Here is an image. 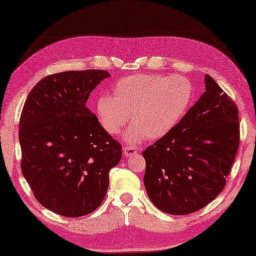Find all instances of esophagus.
I'll return each instance as SVG.
<instances>
[{
	"instance_id": "1",
	"label": "esophagus",
	"mask_w": 256,
	"mask_h": 256,
	"mask_svg": "<svg viewBox=\"0 0 256 256\" xmlns=\"http://www.w3.org/2000/svg\"><path fill=\"white\" fill-rule=\"evenodd\" d=\"M138 150H140L138 148H135V146H132V145H128L123 148V155L125 157H131L132 155L138 153Z\"/></svg>"
}]
</instances>
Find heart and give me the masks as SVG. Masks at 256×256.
Segmentation results:
<instances>
[{
	"mask_svg": "<svg viewBox=\"0 0 256 256\" xmlns=\"http://www.w3.org/2000/svg\"><path fill=\"white\" fill-rule=\"evenodd\" d=\"M112 96L101 94L96 113L103 130L116 135L130 121L124 136L136 145L144 138L165 136L187 113L194 98L192 81L184 76L135 74L118 80Z\"/></svg>",
	"mask_w": 256,
	"mask_h": 256,
	"instance_id": "1",
	"label": "heart"
}]
</instances>
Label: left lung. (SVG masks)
<instances>
[{"label": "left lung", "instance_id": "8db88e82", "mask_svg": "<svg viewBox=\"0 0 256 256\" xmlns=\"http://www.w3.org/2000/svg\"><path fill=\"white\" fill-rule=\"evenodd\" d=\"M206 92L172 131L143 152L152 202L170 214L202 209L226 186L240 143L236 104L209 74Z\"/></svg>", "mask_w": 256, "mask_h": 256}]
</instances>
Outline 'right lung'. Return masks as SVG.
Segmentation results:
<instances>
[{
    "mask_svg": "<svg viewBox=\"0 0 256 256\" xmlns=\"http://www.w3.org/2000/svg\"><path fill=\"white\" fill-rule=\"evenodd\" d=\"M106 70H74L36 84L20 118V168L38 202L68 218L91 214L104 200L108 172L122 146L86 103Z\"/></svg>",
    "mask_w": 256,
    "mask_h": 256,
    "instance_id": "add662e5",
    "label": "right lung"
}]
</instances>
